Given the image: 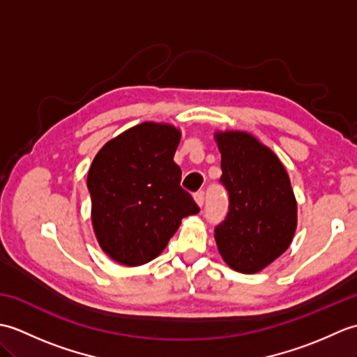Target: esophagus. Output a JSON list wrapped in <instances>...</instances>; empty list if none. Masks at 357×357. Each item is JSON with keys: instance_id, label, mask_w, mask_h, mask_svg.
I'll use <instances>...</instances> for the list:
<instances>
[{"instance_id": "34e87169", "label": "esophagus", "mask_w": 357, "mask_h": 357, "mask_svg": "<svg viewBox=\"0 0 357 357\" xmlns=\"http://www.w3.org/2000/svg\"><path fill=\"white\" fill-rule=\"evenodd\" d=\"M204 199H206V195H204V192H202V190H199V192H196V193H195V201H196V204H198L199 207H202Z\"/></svg>"}]
</instances>
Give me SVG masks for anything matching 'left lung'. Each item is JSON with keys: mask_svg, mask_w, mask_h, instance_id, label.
<instances>
[{"mask_svg": "<svg viewBox=\"0 0 357 357\" xmlns=\"http://www.w3.org/2000/svg\"><path fill=\"white\" fill-rule=\"evenodd\" d=\"M221 184L229 213L216 225L215 239L233 270L256 273L291 244L298 206L290 178L273 151L245 132H218Z\"/></svg>", "mask_w": 357, "mask_h": 357, "instance_id": "obj_1", "label": "left lung"}]
</instances>
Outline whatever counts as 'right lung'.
<instances>
[{
  "mask_svg": "<svg viewBox=\"0 0 357 357\" xmlns=\"http://www.w3.org/2000/svg\"><path fill=\"white\" fill-rule=\"evenodd\" d=\"M179 141L173 126L142 123L95 156L87 174L92 224L113 261L136 267L155 259L183 218L199 211L179 184L183 172L173 161Z\"/></svg>",
  "mask_w": 357,
  "mask_h": 357,
  "instance_id": "obj_1",
  "label": "right lung"
}]
</instances>
